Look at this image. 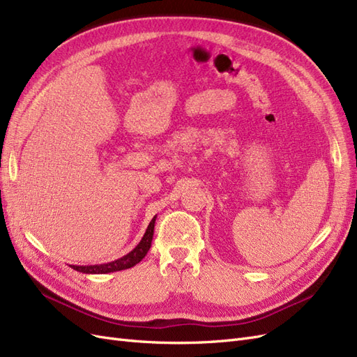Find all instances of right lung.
Listing matches in <instances>:
<instances>
[{
	"mask_svg": "<svg viewBox=\"0 0 357 357\" xmlns=\"http://www.w3.org/2000/svg\"><path fill=\"white\" fill-rule=\"evenodd\" d=\"M155 218L154 216L151 222H149L144 237L141 238L139 243L136 245L133 250H130L128 255H124L116 261H111L107 264H99V266H71L74 270L79 273H86V274H107V273H114V271H120V270H128L136 266L137 262H141L144 257L146 255V252L151 248V241L154 236V224H155Z\"/></svg>",
	"mask_w": 357,
	"mask_h": 357,
	"instance_id": "obj_1",
	"label": "right lung"
}]
</instances>
